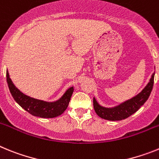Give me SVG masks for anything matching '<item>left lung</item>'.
Wrapping results in <instances>:
<instances>
[{
    "instance_id": "left-lung-1",
    "label": "left lung",
    "mask_w": 159,
    "mask_h": 159,
    "mask_svg": "<svg viewBox=\"0 0 159 159\" xmlns=\"http://www.w3.org/2000/svg\"><path fill=\"white\" fill-rule=\"evenodd\" d=\"M154 72L151 75L147 86L142 90V92H140L135 96L132 97L131 99H127L117 106L112 107H105L101 106L94 97L93 105L95 113L102 119L110 121H118L128 118L132 114L137 111L148 99L154 85Z\"/></svg>"
}]
</instances>
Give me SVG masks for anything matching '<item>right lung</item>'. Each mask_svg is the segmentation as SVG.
I'll return each instance as SVG.
<instances>
[{
	"instance_id": "add662e5",
	"label": "right lung",
	"mask_w": 159,
	"mask_h": 159,
	"mask_svg": "<svg viewBox=\"0 0 159 159\" xmlns=\"http://www.w3.org/2000/svg\"><path fill=\"white\" fill-rule=\"evenodd\" d=\"M6 80L8 88L14 100L26 111L36 117L55 118L60 116L67 109L74 91V88L71 87L58 100L54 102H47L32 98L20 92L11 80L8 70L6 71Z\"/></svg>"
}]
</instances>
